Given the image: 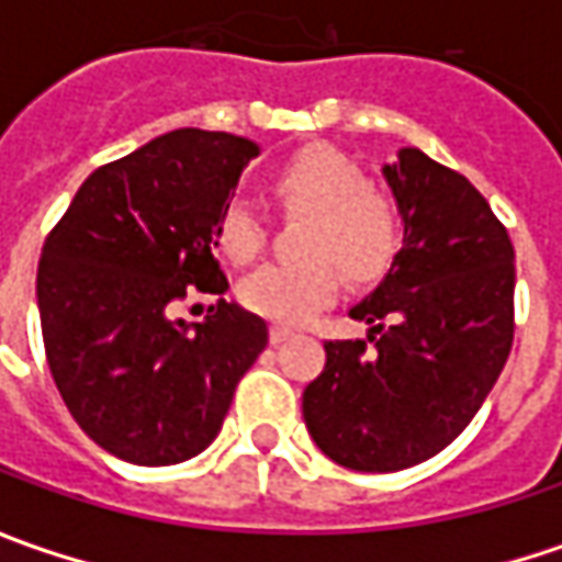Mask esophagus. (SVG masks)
Returning a JSON list of instances; mask_svg holds the SVG:
<instances>
[{"label":"esophagus","instance_id":"obj_1","mask_svg":"<svg viewBox=\"0 0 562 562\" xmlns=\"http://www.w3.org/2000/svg\"><path fill=\"white\" fill-rule=\"evenodd\" d=\"M291 337H293L291 328H284V325H271V331H269L271 344H284V340H291Z\"/></svg>","mask_w":562,"mask_h":562}]
</instances>
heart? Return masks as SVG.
<instances>
[{
	"label": "heart",
	"instance_id": "b5f03b06",
	"mask_svg": "<svg viewBox=\"0 0 562 562\" xmlns=\"http://www.w3.org/2000/svg\"><path fill=\"white\" fill-rule=\"evenodd\" d=\"M274 196L291 212H306L303 249L310 259L269 262L244 278L240 300L262 318L296 325L331 303L340 291L341 266L353 281H372L397 252L394 203L366 187V175L335 146H306L271 175ZM218 244L234 262H249L266 244V218L234 196L218 215Z\"/></svg>",
	"mask_w": 562,
	"mask_h": 562
}]
</instances>
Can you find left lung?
Returning a JSON list of instances; mask_svg holds the SVG:
<instances>
[{"label": "left lung", "mask_w": 562, "mask_h": 562, "mask_svg": "<svg viewBox=\"0 0 562 562\" xmlns=\"http://www.w3.org/2000/svg\"><path fill=\"white\" fill-rule=\"evenodd\" d=\"M403 247L350 318L366 340H328L303 391L315 447L357 472L441 453L491 394L513 347V244L463 175L416 146L381 165Z\"/></svg>", "instance_id": "left-lung-1"}]
</instances>
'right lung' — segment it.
<instances>
[{
	"label": "right lung",
	"mask_w": 562,
	"mask_h": 562,
	"mask_svg": "<svg viewBox=\"0 0 562 562\" xmlns=\"http://www.w3.org/2000/svg\"><path fill=\"white\" fill-rule=\"evenodd\" d=\"M259 143L181 127L97 168L43 244L36 306L55 387L112 457L184 463L222 431L269 325L218 300L171 318L187 288L225 293L218 215Z\"/></svg>",
	"instance_id": "right-lung-1"
}]
</instances>
